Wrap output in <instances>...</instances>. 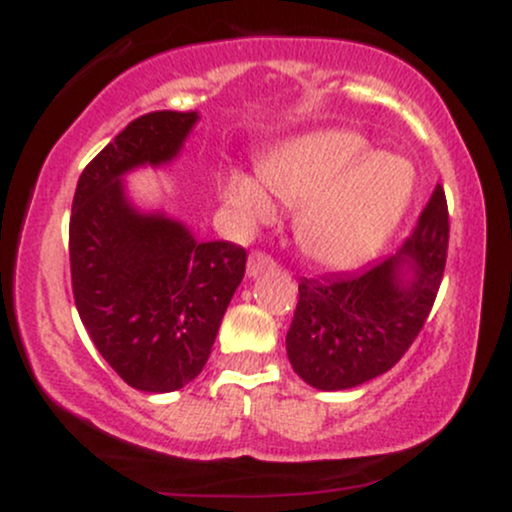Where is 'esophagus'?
<instances>
[{
    "label": "esophagus",
    "instance_id": "esophagus-1",
    "mask_svg": "<svg viewBox=\"0 0 512 512\" xmlns=\"http://www.w3.org/2000/svg\"><path fill=\"white\" fill-rule=\"evenodd\" d=\"M274 267H276V262H274L272 255H267V252H262V250L250 252V257H248V276H252V279H255V276L264 274V272H272Z\"/></svg>",
    "mask_w": 512,
    "mask_h": 512
}]
</instances>
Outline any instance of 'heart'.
I'll use <instances>...</instances> for the list:
<instances>
[{
  "label": "heart",
  "instance_id": "1",
  "mask_svg": "<svg viewBox=\"0 0 512 512\" xmlns=\"http://www.w3.org/2000/svg\"><path fill=\"white\" fill-rule=\"evenodd\" d=\"M366 142L354 132L332 129L281 146L264 161L260 175L231 170L223 199L245 226L274 216L269 191L296 216L298 245L310 260L344 269L368 260L390 236L407 207L414 178L404 161L362 154Z\"/></svg>",
  "mask_w": 512,
  "mask_h": 512
}]
</instances>
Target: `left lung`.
<instances>
[{
    "label": "left lung",
    "mask_w": 512,
    "mask_h": 512,
    "mask_svg": "<svg viewBox=\"0 0 512 512\" xmlns=\"http://www.w3.org/2000/svg\"><path fill=\"white\" fill-rule=\"evenodd\" d=\"M448 238V202L436 185L395 255L354 274L301 279L286 354L305 383L349 390L407 354L438 296Z\"/></svg>",
    "instance_id": "8db88e82"
}]
</instances>
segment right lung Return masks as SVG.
<instances>
[{"instance_id":"obj_1","label":"right lung","mask_w":512,"mask_h":512,"mask_svg":"<svg viewBox=\"0 0 512 512\" xmlns=\"http://www.w3.org/2000/svg\"><path fill=\"white\" fill-rule=\"evenodd\" d=\"M197 113L132 120L84 168L69 219L74 303L110 368L142 392H173L202 373L248 252L197 243L180 221L129 204L122 175L178 156Z\"/></svg>"}]
</instances>
